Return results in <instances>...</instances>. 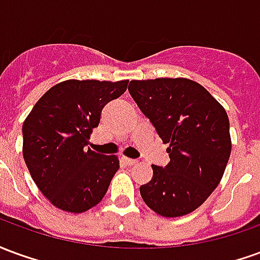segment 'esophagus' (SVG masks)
Masks as SVG:
<instances>
[{
    "instance_id": "esophagus-1",
    "label": "esophagus",
    "mask_w": 260,
    "mask_h": 260,
    "mask_svg": "<svg viewBox=\"0 0 260 260\" xmlns=\"http://www.w3.org/2000/svg\"><path fill=\"white\" fill-rule=\"evenodd\" d=\"M122 161H124L125 164H128V166H134V164L138 163V160H135V158H129V157H122Z\"/></svg>"
}]
</instances>
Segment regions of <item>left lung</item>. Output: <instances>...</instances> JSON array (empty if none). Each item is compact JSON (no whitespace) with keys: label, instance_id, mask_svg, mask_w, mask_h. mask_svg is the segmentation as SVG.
Wrapping results in <instances>:
<instances>
[{"label":"left lung","instance_id":"8db88e82","mask_svg":"<svg viewBox=\"0 0 260 260\" xmlns=\"http://www.w3.org/2000/svg\"><path fill=\"white\" fill-rule=\"evenodd\" d=\"M128 90L170 145V163L153 166L152 181L141 186L142 199L164 217L193 212L216 189L229 163L225 110L203 86L185 78L131 80Z\"/></svg>","mask_w":260,"mask_h":260}]
</instances>
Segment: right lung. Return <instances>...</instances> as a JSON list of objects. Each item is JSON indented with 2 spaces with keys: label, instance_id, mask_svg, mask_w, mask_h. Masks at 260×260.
Masks as SVG:
<instances>
[{
  "label": "right lung",
  "instance_id": "obj_1",
  "mask_svg": "<svg viewBox=\"0 0 260 260\" xmlns=\"http://www.w3.org/2000/svg\"><path fill=\"white\" fill-rule=\"evenodd\" d=\"M128 80H65L53 86L23 122V158L39 189L54 206L83 213L102 201L119 169L117 156L91 150L104 106Z\"/></svg>",
  "mask_w": 260,
  "mask_h": 260
}]
</instances>
